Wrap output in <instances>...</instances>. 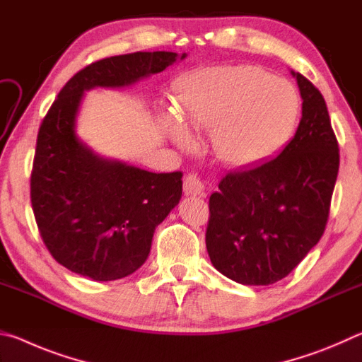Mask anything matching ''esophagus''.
<instances>
[{
    "label": "esophagus",
    "mask_w": 362,
    "mask_h": 362,
    "mask_svg": "<svg viewBox=\"0 0 362 362\" xmlns=\"http://www.w3.org/2000/svg\"><path fill=\"white\" fill-rule=\"evenodd\" d=\"M183 193L187 196H201L204 194V183L196 174H188L183 180Z\"/></svg>",
    "instance_id": "34e87169"
}]
</instances>
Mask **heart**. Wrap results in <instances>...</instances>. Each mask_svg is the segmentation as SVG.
I'll return each mask as SVG.
<instances>
[{"instance_id": "obj_1", "label": "heart", "mask_w": 362, "mask_h": 362, "mask_svg": "<svg viewBox=\"0 0 362 362\" xmlns=\"http://www.w3.org/2000/svg\"><path fill=\"white\" fill-rule=\"evenodd\" d=\"M175 115L192 131H212L220 161L249 168L283 148L300 116L297 89L284 78L257 66H216L194 71L175 89ZM170 137L180 146L193 144L192 134L169 119Z\"/></svg>"}]
</instances>
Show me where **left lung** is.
I'll list each match as a JSON object with an SVG mask.
<instances>
[{
  "label": "left lung",
  "mask_w": 362,
  "mask_h": 362,
  "mask_svg": "<svg viewBox=\"0 0 362 362\" xmlns=\"http://www.w3.org/2000/svg\"><path fill=\"white\" fill-rule=\"evenodd\" d=\"M302 119L276 158L226 174L209 198L206 247L223 276L244 286L286 278L321 240L339 174L329 112L300 73Z\"/></svg>",
  "instance_id": "obj_1"
}]
</instances>
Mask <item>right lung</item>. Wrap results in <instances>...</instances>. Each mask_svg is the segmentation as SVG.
I'll list each match as a JSON object with an SVG mask.
<instances>
[{
    "label": "right lung",
    "mask_w": 362,
    "mask_h": 362,
    "mask_svg": "<svg viewBox=\"0 0 362 362\" xmlns=\"http://www.w3.org/2000/svg\"><path fill=\"white\" fill-rule=\"evenodd\" d=\"M187 54L134 52L78 71L41 122L32 207L42 241L60 265L94 281L129 276L148 259L153 233L182 198V173L155 174L100 156L76 134L86 90L126 88Z\"/></svg>",
    "instance_id": "1"
}]
</instances>
